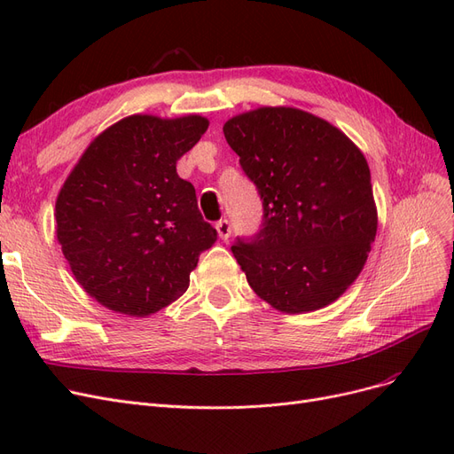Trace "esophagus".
Segmentation results:
<instances>
[{
  "label": "esophagus",
  "instance_id": "1",
  "mask_svg": "<svg viewBox=\"0 0 454 454\" xmlns=\"http://www.w3.org/2000/svg\"><path fill=\"white\" fill-rule=\"evenodd\" d=\"M215 229H217V235H219V239L222 240H227L229 237H231V223H229V219H219V222L215 223Z\"/></svg>",
  "mask_w": 454,
  "mask_h": 454
}]
</instances>
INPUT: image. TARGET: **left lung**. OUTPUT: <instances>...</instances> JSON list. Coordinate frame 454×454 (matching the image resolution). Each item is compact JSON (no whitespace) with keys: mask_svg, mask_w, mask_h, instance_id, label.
Returning a JSON list of instances; mask_svg holds the SVG:
<instances>
[{"mask_svg":"<svg viewBox=\"0 0 454 454\" xmlns=\"http://www.w3.org/2000/svg\"><path fill=\"white\" fill-rule=\"evenodd\" d=\"M223 134L263 200L261 229L231 246L252 290L287 314L333 303L377 235L364 153L332 122L295 107H257L229 119Z\"/></svg>","mask_w":454,"mask_h":454,"instance_id":"obj_1","label":"left lung"}]
</instances>
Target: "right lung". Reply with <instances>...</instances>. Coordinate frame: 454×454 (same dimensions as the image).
I'll use <instances>...</instances> for the list:
<instances>
[{
	"mask_svg": "<svg viewBox=\"0 0 454 454\" xmlns=\"http://www.w3.org/2000/svg\"><path fill=\"white\" fill-rule=\"evenodd\" d=\"M208 119L130 115L96 136L57 199V239L83 290L109 310L153 314L189 287L217 231L176 162Z\"/></svg>",
	"mask_w": 454,
	"mask_h": 454,
	"instance_id": "obj_1",
	"label": "right lung"
}]
</instances>
